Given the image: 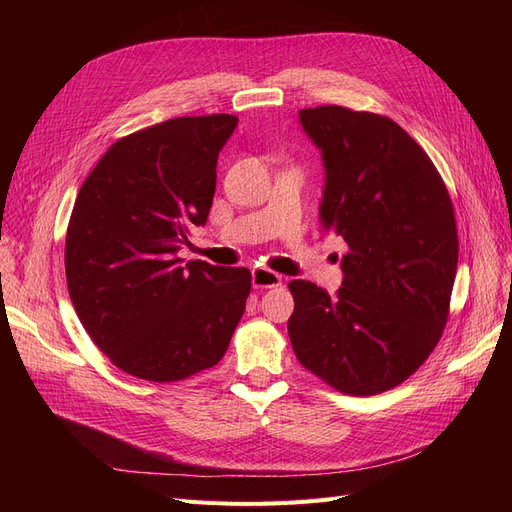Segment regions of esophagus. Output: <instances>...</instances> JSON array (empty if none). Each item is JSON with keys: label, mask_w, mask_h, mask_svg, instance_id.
Wrapping results in <instances>:
<instances>
[{"label": "esophagus", "mask_w": 512, "mask_h": 512, "mask_svg": "<svg viewBox=\"0 0 512 512\" xmlns=\"http://www.w3.org/2000/svg\"><path fill=\"white\" fill-rule=\"evenodd\" d=\"M252 286L254 288H277L282 286V275L271 269H252Z\"/></svg>", "instance_id": "1"}]
</instances>
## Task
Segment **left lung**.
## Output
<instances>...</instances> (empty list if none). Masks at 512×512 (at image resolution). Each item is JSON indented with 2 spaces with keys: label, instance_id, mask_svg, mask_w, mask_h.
Segmentation results:
<instances>
[{
  "label": "left lung",
  "instance_id": "8db88e82",
  "mask_svg": "<svg viewBox=\"0 0 512 512\" xmlns=\"http://www.w3.org/2000/svg\"><path fill=\"white\" fill-rule=\"evenodd\" d=\"M322 153L320 224L348 243L335 294L288 284V335L299 363L346 395L404 382L440 342L457 275V226L440 173L389 117L299 111Z\"/></svg>",
  "mask_w": 512,
  "mask_h": 512
}]
</instances>
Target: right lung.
<instances>
[{"mask_svg":"<svg viewBox=\"0 0 512 512\" xmlns=\"http://www.w3.org/2000/svg\"><path fill=\"white\" fill-rule=\"evenodd\" d=\"M239 119L177 117L123 136L81 185L66 235L72 305L121 371L177 382L218 365L252 273L177 256L205 226L215 166Z\"/></svg>","mask_w":512,"mask_h":512,"instance_id":"1","label":"right lung"}]
</instances>
